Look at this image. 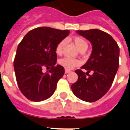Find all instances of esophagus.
Returning a JSON list of instances; mask_svg holds the SVG:
<instances>
[{
	"label": "esophagus",
	"instance_id": "1",
	"mask_svg": "<svg viewBox=\"0 0 130 130\" xmlns=\"http://www.w3.org/2000/svg\"><path fill=\"white\" fill-rule=\"evenodd\" d=\"M70 70H67V69H65V73H69V72H70Z\"/></svg>",
	"mask_w": 130,
	"mask_h": 130
}]
</instances>
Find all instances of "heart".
Here are the masks:
<instances>
[{"instance_id": "obj_1", "label": "heart", "mask_w": 130, "mask_h": 130, "mask_svg": "<svg viewBox=\"0 0 130 130\" xmlns=\"http://www.w3.org/2000/svg\"><path fill=\"white\" fill-rule=\"evenodd\" d=\"M73 42L79 51H82V49L84 48L87 49L88 48V43L82 38L75 37L73 38ZM65 40H64L59 42V44L56 46V49H55V51L57 55H60L62 54L63 47L65 46ZM59 63L62 67H63L65 69H67V70L73 69L74 67H77L81 64V62L78 59H71V58H68V57H64L63 59H60Z\"/></svg>"}]
</instances>
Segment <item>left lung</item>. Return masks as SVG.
Segmentation results:
<instances>
[{"label":"left lung","instance_id":"obj_1","mask_svg":"<svg viewBox=\"0 0 130 130\" xmlns=\"http://www.w3.org/2000/svg\"><path fill=\"white\" fill-rule=\"evenodd\" d=\"M78 34L90 42L92 51L86 63L77 69L78 79L71 85L75 96L92 103L98 101L109 91L119 67V48L111 35L97 29L77 30ZM92 71L93 74H88ZM88 74V76H86Z\"/></svg>","mask_w":130,"mask_h":130}]
</instances>
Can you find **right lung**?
<instances>
[{"instance_id":"add662e5","label":"right lung","mask_w":130,"mask_h":130,"mask_svg":"<svg viewBox=\"0 0 130 130\" xmlns=\"http://www.w3.org/2000/svg\"><path fill=\"white\" fill-rule=\"evenodd\" d=\"M69 30L40 27L29 31L18 45L14 69L19 90L27 99L40 102L54 94L57 84L65 73L64 67L56 65L55 49ZM46 67L48 72H43Z\"/></svg>"}]
</instances>
